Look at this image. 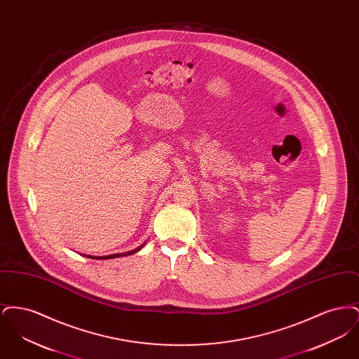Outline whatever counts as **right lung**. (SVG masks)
<instances>
[{
  "label": "right lung",
  "mask_w": 359,
  "mask_h": 359,
  "mask_svg": "<svg viewBox=\"0 0 359 359\" xmlns=\"http://www.w3.org/2000/svg\"><path fill=\"white\" fill-rule=\"evenodd\" d=\"M145 246V243L140 245L136 249L130 250V252H125V253H116V255H109V256H90V255H82L83 257H88V258H93V259H110V258H118V257L130 256V255H135L137 252H140L142 248Z\"/></svg>",
  "instance_id": "1"
}]
</instances>
